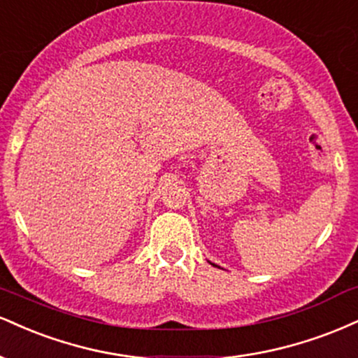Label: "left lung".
I'll use <instances>...</instances> for the list:
<instances>
[{
	"label": "left lung",
	"mask_w": 358,
	"mask_h": 358,
	"mask_svg": "<svg viewBox=\"0 0 358 358\" xmlns=\"http://www.w3.org/2000/svg\"><path fill=\"white\" fill-rule=\"evenodd\" d=\"M213 266H216V264H213Z\"/></svg>",
	"instance_id": "1"
}]
</instances>
